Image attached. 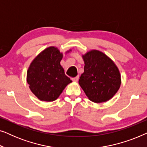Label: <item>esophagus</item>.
Here are the masks:
<instances>
[{"label":"esophagus","instance_id":"1","mask_svg":"<svg viewBox=\"0 0 147 147\" xmlns=\"http://www.w3.org/2000/svg\"><path fill=\"white\" fill-rule=\"evenodd\" d=\"M72 81L73 82H78V80H79V76H76V77H75V78H72Z\"/></svg>","mask_w":147,"mask_h":147}]
</instances>
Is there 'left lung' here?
Instances as JSON below:
<instances>
[{
    "instance_id": "8db88e82",
    "label": "left lung",
    "mask_w": 147,
    "mask_h": 147,
    "mask_svg": "<svg viewBox=\"0 0 147 147\" xmlns=\"http://www.w3.org/2000/svg\"><path fill=\"white\" fill-rule=\"evenodd\" d=\"M82 58L85 65L80 77V86L91 101L107 102L120 87L119 69L109 57L98 50H91Z\"/></svg>"
}]
</instances>
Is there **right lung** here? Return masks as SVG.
<instances>
[{
	"instance_id": "right-lung-1",
	"label": "right lung",
	"mask_w": 147,
	"mask_h": 147,
	"mask_svg": "<svg viewBox=\"0 0 147 147\" xmlns=\"http://www.w3.org/2000/svg\"><path fill=\"white\" fill-rule=\"evenodd\" d=\"M69 50L66 53H69ZM63 53L55 47L41 51L30 64L27 82L34 95L41 101L55 100L72 82L60 64Z\"/></svg>"
}]
</instances>
